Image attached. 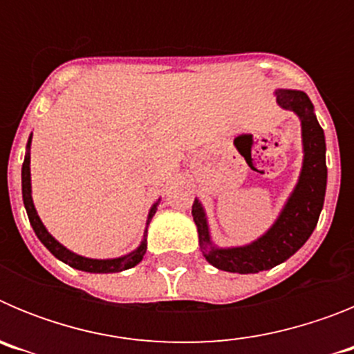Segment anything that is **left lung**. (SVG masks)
Instances as JSON below:
<instances>
[{"label": "left lung", "mask_w": 354, "mask_h": 354, "mask_svg": "<svg viewBox=\"0 0 354 354\" xmlns=\"http://www.w3.org/2000/svg\"><path fill=\"white\" fill-rule=\"evenodd\" d=\"M277 102L292 109L301 118L303 168L292 195L273 227L252 245L239 248H214L209 237L205 212L198 200L193 202L192 214L198 228V245L209 264L228 273H259L294 255L312 236L326 193V143L323 127L314 115V106L305 92L277 90Z\"/></svg>", "instance_id": "left-lung-1"}]
</instances>
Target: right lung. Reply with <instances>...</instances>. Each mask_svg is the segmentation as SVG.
Wrapping results in <instances>:
<instances>
[{
	"instance_id": "1",
	"label": "right lung",
	"mask_w": 354,
	"mask_h": 354,
	"mask_svg": "<svg viewBox=\"0 0 354 354\" xmlns=\"http://www.w3.org/2000/svg\"><path fill=\"white\" fill-rule=\"evenodd\" d=\"M30 143H31V136L30 140H28V154L24 156V162H23V200H24V207H26L31 227H33V230H35L40 243H42V245L46 246V248H48L56 259H60L62 262L72 266V268H76V270L88 271V273H118V271L129 270V268H134L138 262H142L143 255H145L147 252V228H145V236H143L142 245L134 250L133 253L124 255V257L120 259H108V261H97V259H86V257H81V255H76V253H72L71 250H67L65 246H62L60 243H58V241H56L55 237L46 230V227H44L42 221H40L39 214H37L33 200H31ZM156 209H158V204H154L152 205V209H150L149 220H147V227H149L152 216L156 214Z\"/></svg>"
}]
</instances>
